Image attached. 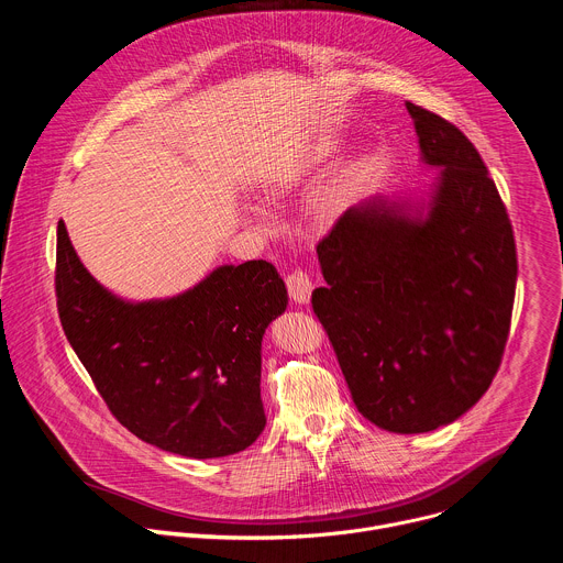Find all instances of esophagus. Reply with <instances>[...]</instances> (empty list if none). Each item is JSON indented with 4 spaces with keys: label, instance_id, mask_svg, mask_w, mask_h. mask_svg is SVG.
I'll use <instances>...</instances> for the list:
<instances>
[{
    "label": "esophagus",
    "instance_id": "esophagus-1",
    "mask_svg": "<svg viewBox=\"0 0 563 563\" xmlns=\"http://www.w3.org/2000/svg\"><path fill=\"white\" fill-rule=\"evenodd\" d=\"M287 289H289V296H291V300H294V302H298V305L309 302V298H311V289H313L309 274H307V272H302V269L291 272V274L287 276Z\"/></svg>",
    "mask_w": 563,
    "mask_h": 563
}]
</instances>
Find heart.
I'll list each match as a JSON object with an SVG mask.
<instances>
[{"instance_id": "b5f03b06", "label": "heart", "mask_w": 563, "mask_h": 563, "mask_svg": "<svg viewBox=\"0 0 563 563\" xmlns=\"http://www.w3.org/2000/svg\"><path fill=\"white\" fill-rule=\"evenodd\" d=\"M339 151V142L334 137H318L311 140L307 144H302L298 151H294L291 155H287L285 159H280L278 165H274L265 180L263 187L267 191V196L272 198H280L285 194H289L291 189H296L313 169L323 167L328 159ZM345 198V189L343 187H334L325 200H323V209L325 213H334L341 209ZM243 213L252 220H256L258 224H272L274 218L267 211V207H263L261 202H243Z\"/></svg>"}]
</instances>
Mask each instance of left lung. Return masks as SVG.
I'll return each mask as SVG.
<instances>
[{"instance_id": "obj_1", "label": "left lung", "mask_w": 563, "mask_h": 563, "mask_svg": "<svg viewBox=\"0 0 563 563\" xmlns=\"http://www.w3.org/2000/svg\"><path fill=\"white\" fill-rule=\"evenodd\" d=\"M426 189L350 207L316 247L311 294L358 412L380 430L454 423L490 387L517 287L512 227L474 144L406 102Z\"/></svg>"}]
</instances>
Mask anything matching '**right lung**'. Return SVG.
I'll return each instance as SVG.
<instances>
[{
  "label": "right lung",
  "instance_id": "obj_1",
  "mask_svg": "<svg viewBox=\"0 0 563 563\" xmlns=\"http://www.w3.org/2000/svg\"><path fill=\"white\" fill-rule=\"evenodd\" d=\"M55 291L70 347L137 439L218 459L261 437L263 336L289 300L272 263L220 265L176 296L129 300L91 276L59 222Z\"/></svg>",
  "mask_w": 563,
  "mask_h": 563
}]
</instances>
